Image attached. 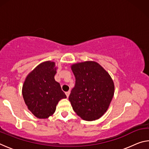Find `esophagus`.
Returning a JSON list of instances; mask_svg holds the SVG:
<instances>
[{"instance_id": "esophagus-1", "label": "esophagus", "mask_w": 149, "mask_h": 149, "mask_svg": "<svg viewBox=\"0 0 149 149\" xmlns=\"http://www.w3.org/2000/svg\"><path fill=\"white\" fill-rule=\"evenodd\" d=\"M70 94V91H67V92H65V95H66V97H67V98H68Z\"/></svg>"}]
</instances>
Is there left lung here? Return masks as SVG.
I'll use <instances>...</instances> for the list:
<instances>
[{"instance_id": "1", "label": "left lung", "mask_w": 149, "mask_h": 149, "mask_svg": "<svg viewBox=\"0 0 149 149\" xmlns=\"http://www.w3.org/2000/svg\"><path fill=\"white\" fill-rule=\"evenodd\" d=\"M75 77L69 100L73 110L86 121H93L107 112L114 94V81L99 63L85 61L71 65Z\"/></svg>"}]
</instances>
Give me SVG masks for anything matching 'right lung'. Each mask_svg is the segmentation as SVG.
I'll use <instances>...</instances> for the list:
<instances>
[{"mask_svg": "<svg viewBox=\"0 0 149 149\" xmlns=\"http://www.w3.org/2000/svg\"><path fill=\"white\" fill-rule=\"evenodd\" d=\"M55 62H42L27 75L22 95L28 110L35 117L46 119L54 114L56 105L66 95L54 79Z\"/></svg>", "mask_w": 149, "mask_h": 149, "instance_id": "obj_1", "label": "right lung"}]
</instances>
